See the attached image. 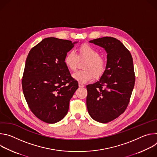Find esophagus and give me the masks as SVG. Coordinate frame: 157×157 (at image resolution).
<instances>
[{"label": "esophagus", "mask_w": 157, "mask_h": 157, "mask_svg": "<svg viewBox=\"0 0 157 157\" xmlns=\"http://www.w3.org/2000/svg\"><path fill=\"white\" fill-rule=\"evenodd\" d=\"M84 84H82V83H81V82H79V87H84Z\"/></svg>", "instance_id": "obj_1"}]
</instances>
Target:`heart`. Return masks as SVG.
I'll use <instances>...</instances> for the list:
<instances>
[{"label": "heart", "mask_w": 157, "mask_h": 157, "mask_svg": "<svg viewBox=\"0 0 157 157\" xmlns=\"http://www.w3.org/2000/svg\"><path fill=\"white\" fill-rule=\"evenodd\" d=\"M79 59H86L84 64L85 70L79 71L73 75V78L81 83H86L92 80L94 75L96 78L100 77L104 71V63L99 57V52L93 47L84 44L78 49V54L71 52L66 55L65 63L68 68L75 71L77 69L78 60Z\"/></svg>", "instance_id": "obj_1"}]
</instances>
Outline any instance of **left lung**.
Returning a JSON list of instances; mask_svg holds the SVG:
<instances>
[{
    "instance_id": "obj_1",
    "label": "left lung",
    "mask_w": 157,
    "mask_h": 157,
    "mask_svg": "<svg viewBox=\"0 0 157 157\" xmlns=\"http://www.w3.org/2000/svg\"><path fill=\"white\" fill-rule=\"evenodd\" d=\"M107 53L105 69L100 79L86 86L88 113L94 121L105 124L126 109L135 84L133 59L117 39L105 36L89 41Z\"/></svg>"
}]
</instances>
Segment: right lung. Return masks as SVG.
Instances as JSON below:
<instances>
[{
  "label": "right lung",
  "instance_id": "add662e5",
  "mask_svg": "<svg viewBox=\"0 0 157 157\" xmlns=\"http://www.w3.org/2000/svg\"><path fill=\"white\" fill-rule=\"evenodd\" d=\"M77 43L47 38L27 56L21 81L23 93L32 113L44 122L55 124L66 116L78 88L65 63L67 53Z\"/></svg>",
  "mask_w": 157,
  "mask_h": 157
}]
</instances>
